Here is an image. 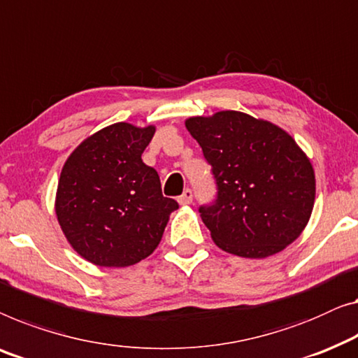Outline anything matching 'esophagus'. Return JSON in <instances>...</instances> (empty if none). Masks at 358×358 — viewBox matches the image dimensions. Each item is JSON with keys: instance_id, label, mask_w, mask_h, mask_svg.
Returning a JSON list of instances; mask_svg holds the SVG:
<instances>
[{"instance_id": "34e87169", "label": "esophagus", "mask_w": 358, "mask_h": 358, "mask_svg": "<svg viewBox=\"0 0 358 358\" xmlns=\"http://www.w3.org/2000/svg\"><path fill=\"white\" fill-rule=\"evenodd\" d=\"M192 199H194V194H192V190H184V194L179 196L178 201L179 205H190L192 203Z\"/></svg>"}]
</instances>
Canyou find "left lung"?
Masks as SVG:
<instances>
[{"label":"left lung","mask_w":358,"mask_h":358,"mask_svg":"<svg viewBox=\"0 0 358 358\" xmlns=\"http://www.w3.org/2000/svg\"><path fill=\"white\" fill-rule=\"evenodd\" d=\"M185 127L211 164L217 199L200 217L221 250L266 258L302 234L315 205V169L282 127L242 111L192 116Z\"/></svg>","instance_id":"left-lung-1"}]
</instances>
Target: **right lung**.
Instances as JSON below:
<instances>
[{"mask_svg":"<svg viewBox=\"0 0 358 358\" xmlns=\"http://www.w3.org/2000/svg\"><path fill=\"white\" fill-rule=\"evenodd\" d=\"M155 131L111 124L77 145L61 169L56 217L69 245L93 265L126 268L152 255L179 208L142 162Z\"/></svg>","mask_w":358,"mask_h":358,"instance_id":"right-lung-1","label":"right lung"}]
</instances>
